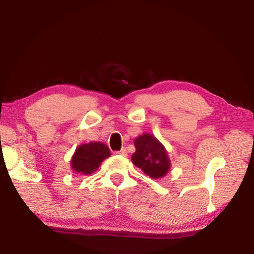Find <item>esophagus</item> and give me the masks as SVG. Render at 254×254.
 I'll return each mask as SVG.
<instances>
[{"mask_svg":"<svg viewBox=\"0 0 254 254\" xmlns=\"http://www.w3.org/2000/svg\"><path fill=\"white\" fill-rule=\"evenodd\" d=\"M117 154H118V155H121V156H127V149L123 147L122 149H120V150H118V152H117Z\"/></svg>","mask_w":254,"mask_h":254,"instance_id":"34e87169","label":"esophagus"}]
</instances>
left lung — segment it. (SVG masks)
<instances>
[{"mask_svg": "<svg viewBox=\"0 0 254 254\" xmlns=\"http://www.w3.org/2000/svg\"><path fill=\"white\" fill-rule=\"evenodd\" d=\"M134 145L136 150L132 155V163L153 179L164 178L171 166L164 145L148 133L137 136Z\"/></svg>", "mask_w": 254, "mask_h": 254, "instance_id": "1", "label": "left lung"}]
</instances>
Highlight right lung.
I'll use <instances>...</instances> for the list:
<instances>
[{
  "label": "right lung",
  "mask_w": 254,
  "mask_h": 254,
  "mask_svg": "<svg viewBox=\"0 0 254 254\" xmlns=\"http://www.w3.org/2000/svg\"><path fill=\"white\" fill-rule=\"evenodd\" d=\"M110 155L109 147L101 142L79 145L71 160L72 169L80 175H91Z\"/></svg>",
  "instance_id": "add662e5"
}]
</instances>
